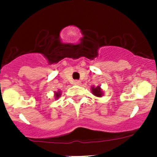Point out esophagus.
Masks as SVG:
<instances>
[{"mask_svg":"<svg viewBox=\"0 0 157 157\" xmlns=\"http://www.w3.org/2000/svg\"><path fill=\"white\" fill-rule=\"evenodd\" d=\"M74 85H80V80H74Z\"/></svg>","mask_w":157,"mask_h":157,"instance_id":"esophagus-1","label":"esophagus"}]
</instances>
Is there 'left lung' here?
<instances>
[{
    "label": "left lung",
    "instance_id": "8db88e82",
    "mask_svg": "<svg viewBox=\"0 0 157 157\" xmlns=\"http://www.w3.org/2000/svg\"><path fill=\"white\" fill-rule=\"evenodd\" d=\"M91 90L93 94L94 95V96H97V97H101V96H102V94H103V92L101 90L100 86H96V87H95V86H92Z\"/></svg>",
    "mask_w": 157,
    "mask_h": 157
}]
</instances>
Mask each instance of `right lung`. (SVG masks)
Here are the masks:
<instances>
[{
    "instance_id": "obj_1",
    "label": "right lung",
    "mask_w": 157,
    "mask_h": 157,
    "mask_svg": "<svg viewBox=\"0 0 157 157\" xmlns=\"http://www.w3.org/2000/svg\"><path fill=\"white\" fill-rule=\"evenodd\" d=\"M60 96H61V92L58 91V92H57V93H55V98H56V99H58V98L60 97Z\"/></svg>"
}]
</instances>
